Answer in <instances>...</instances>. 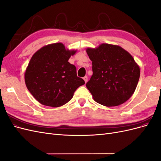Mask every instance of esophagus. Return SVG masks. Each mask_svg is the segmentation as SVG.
I'll return each instance as SVG.
<instances>
[{
	"label": "esophagus",
	"instance_id": "obj_1",
	"mask_svg": "<svg viewBox=\"0 0 161 161\" xmlns=\"http://www.w3.org/2000/svg\"><path fill=\"white\" fill-rule=\"evenodd\" d=\"M83 79H84V80H85V83H86L87 81H88V77H87V76H85V77L83 78Z\"/></svg>",
	"mask_w": 161,
	"mask_h": 161
}]
</instances>
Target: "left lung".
Wrapping results in <instances>:
<instances>
[{"instance_id": "8db88e82", "label": "left lung", "mask_w": 161, "mask_h": 161, "mask_svg": "<svg viewBox=\"0 0 161 161\" xmlns=\"http://www.w3.org/2000/svg\"><path fill=\"white\" fill-rule=\"evenodd\" d=\"M92 75L86 84L93 99L106 107L123 104L132 96L140 70L130 53L117 45L101 43L87 47Z\"/></svg>"}]
</instances>
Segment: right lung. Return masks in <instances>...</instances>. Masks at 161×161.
<instances>
[{"label": "right lung", "mask_w": 161, "mask_h": 161, "mask_svg": "<svg viewBox=\"0 0 161 161\" xmlns=\"http://www.w3.org/2000/svg\"><path fill=\"white\" fill-rule=\"evenodd\" d=\"M76 50L66 49L62 43L48 44L32 56L25 72V82L39 103L58 108L71 100L75 91L85 84L69 62Z\"/></svg>", "instance_id": "add662e5"}]
</instances>
